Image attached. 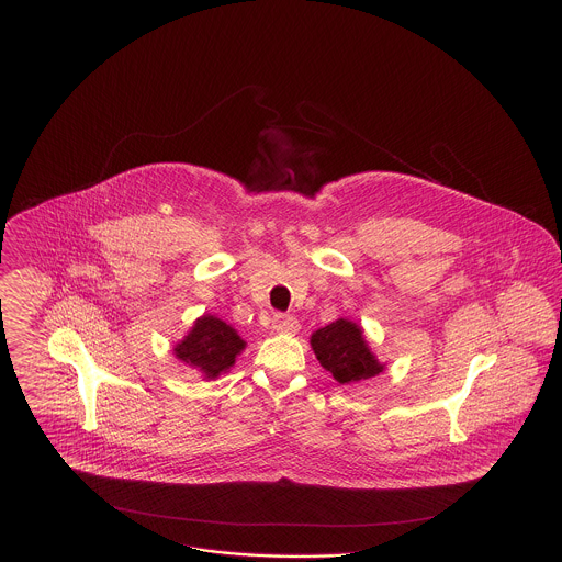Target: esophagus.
Instances as JSON below:
<instances>
[{"mask_svg":"<svg viewBox=\"0 0 562 562\" xmlns=\"http://www.w3.org/2000/svg\"><path fill=\"white\" fill-rule=\"evenodd\" d=\"M271 326H273V330H278V333L294 335V333L299 330V321L293 318V316H289V314H273Z\"/></svg>","mask_w":562,"mask_h":562,"instance_id":"1","label":"esophagus"}]
</instances>
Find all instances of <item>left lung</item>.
I'll list each match as a JSON object with an SVG mask.
<instances>
[{
    "label": "left lung",
    "mask_w": 562,
    "mask_h": 562,
    "mask_svg": "<svg viewBox=\"0 0 562 562\" xmlns=\"http://www.w3.org/2000/svg\"><path fill=\"white\" fill-rule=\"evenodd\" d=\"M310 344L322 367L341 385L371 379L383 371V364L374 358L356 322L346 318L330 322L312 335Z\"/></svg>",
    "instance_id": "left-lung-1"
}]
</instances>
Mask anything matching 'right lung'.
Returning <instances> with one entry per match:
<instances>
[{"instance_id":"obj_1","label":"right lung","mask_w":562,"mask_h":562,"mask_svg":"<svg viewBox=\"0 0 562 562\" xmlns=\"http://www.w3.org/2000/svg\"><path fill=\"white\" fill-rule=\"evenodd\" d=\"M244 346L246 344L241 341L236 328L206 314L198 318L188 337L175 346V356L209 379H214L234 367L236 356Z\"/></svg>"}]
</instances>
